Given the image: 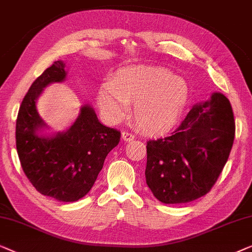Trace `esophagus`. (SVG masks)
I'll list each match as a JSON object with an SVG mask.
<instances>
[{
  "label": "esophagus",
  "instance_id": "34e87169",
  "mask_svg": "<svg viewBox=\"0 0 252 252\" xmlns=\"http://www.w3.org/2000/svg\"><path fill=\"white\" fill-rule=\"evenodd\" d=\"M122 139L126 141H131L134 139V134H132L129 131H123L122 132Z\"/></svg>",
  "mask_w": 252,
  "mask_h": 252
}]
</instances>
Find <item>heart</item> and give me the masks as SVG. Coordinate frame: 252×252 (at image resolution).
<instances>
[{
	"label": "heart",
	"mask_w": 252,
	"mask_h": 252,
	"mask_svg": "<svg viewBox=\"0 0 252 252\" xmlns=\"http://www.w3.org/2000/svg\"><path fill=\"white\" fill-rule=\"evenodd\" d=\"M187 100L186 83L158 67L123 68L98 91V104L109 119L123 118L134 104V120L148 133H163L175 126Z\"/></svg>",
	"instance_id": "b5f03b06"
}]
</instances>
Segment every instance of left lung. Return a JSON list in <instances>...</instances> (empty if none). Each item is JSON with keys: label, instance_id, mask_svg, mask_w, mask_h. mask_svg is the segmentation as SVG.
I'll use <instances>...</instances> for the list:
<instances>
[{"label": "left lung", "instance_id": "1", "mask_svg": "<svg viewBox=\"0 0 252 252\" xmlns=\"http://www.w3.org/2000/svg\"><path fill=\"white\" fill-rule=\"evenodd\" d=\"M235 121L224 94L196 105L169 137L147 141L146 183L165 204L192 202L210 192L228 160Z\"/></svg>", "mask_w": 252, "mask_h": 252}]
</instances>
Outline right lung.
<instances>
[{
    "label": "right lung",
    "mask_w": 252,
    "mask_h": 252,
    "mask_svg": "<svg viewBox=\"0 0 252 252\" xmlns=\"http://www.w3.org/2000/svg\"><path fill=\"white\" fill-rule=\"evenodd\" d=\"M65 63L55 62L32 84L21 102L16 123V146L21 168L43 195L63 202L80 200L92 189L107 154L118 146L121 132L98 121L83 106L74 125L54 137H38L44 126L36 99L43 88L65 80Z\"/></svg>",
    "instance_id": "right-lung-1"
}]
</instances>
